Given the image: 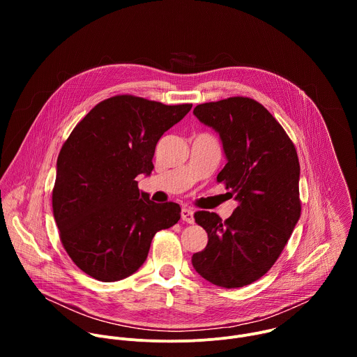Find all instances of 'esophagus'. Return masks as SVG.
Instances as JSON below:
<instances>
[{
	"mask_svg": "<svg viewBox=\"0 0 357 357\" xmlns=\"http://www.w3.org/2000/svg\"><path fill=\"white\" fill-rule=\"evenodd\" d=\"M181 218H182V220H183V222H186V223H189V225L195 223L193 212H192L190 209H186V208H183V209H182V212H181Z\"/></svg>",
	"mask_w": 357,
	"mask_h": 357,
	"instance_id": "esophagus-1",
	"label": "esophagus"
}]
</instances>
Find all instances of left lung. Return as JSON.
I'll return each mask as SVG.
<instances>
[{
  "label": "left lung",
  "mask_w": 357,
  "mask_h": 357,
  "mask_svg": "<svg viewBox=\"0 0 357 357\" xmlns=\"http://www.w3.org/2000/svg\"><path fill=\"white\" fill-rule=\"evenodd\" d=\"M215 128L227 164L218 182L238 202L225 222L199 211L195 222L208 233L193 268L209 282L238 288L261 278L278 260L301 216L299 161L285 130L259 101L236 96L195 107Z\"/></svg>",
  "instance_id": "1"
}]
</instances>
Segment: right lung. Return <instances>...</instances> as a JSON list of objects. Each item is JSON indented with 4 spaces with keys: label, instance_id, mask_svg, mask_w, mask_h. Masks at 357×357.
Wrapping results in <instances>:
<instances>
[{
    "label": "right lung",
    "instance_id": "1",
    "mask_svg": "<svg viewBox=\"0 0 357 357\" xmlns=\"http://www.w3.org/2000/svg\"><path fill=\"white\" fill-rule=\"evenodd\" d=\"M192 105L119 94L77 123L58 157L52 209L72 261L87 275L113 282L145 261L155 233L181 219L178 203H155L135 178L154 169L158 139Z\"/></svg>",
    "mask_w": 357,
    "mask_h": 357
}]
</instances>
